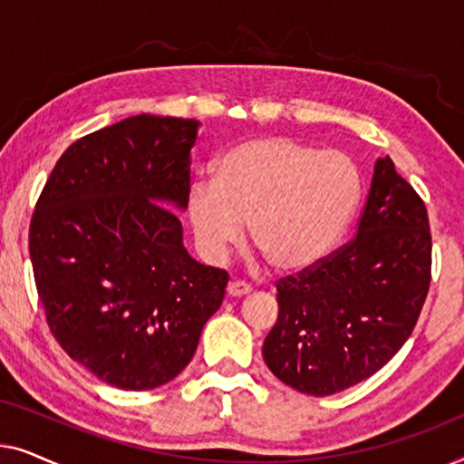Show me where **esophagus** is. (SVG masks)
I'll list each match as a JSON object with an SVG mask.
<instances>
[{
    "label": "esophagus",
    "mask_w": 464,
    "mask_h": 464,
    "mask_svg": "<svg viewBox=\"0 0 464 464\" xmlns=\"http://www.w3.org/2000/svg\"><path fill=\"white\" fill-rule=\"evenodd\" d=\"M227 294H230L232 297L246 295V294H251V285L245 281H232L230 285H227Z\"/></svg>",
    "instance_id": "obj_1"
}]
</instances>
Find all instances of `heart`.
<instances>
[{
    "mask_svg": "<svg viewBox=\"0 0 464 464\" xmlns=\"http://www.w3.org/2000/svg\"><path fill=\"white\" fill-rule=\"evenodd\" d=\"M361 194L353 158L291 137H257L215 162V179L192 181L188 218L208 259H224L245 237L270 266L297 272L327 257L351 224Z\"/></svg>",
    "mask_w": 464,
    "mask_h": 464,
    "instance_id": "obj_1",
    "label": "heart"
}]
</instances>
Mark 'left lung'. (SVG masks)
Returning a JSON list of instances; mask_svg holds the SVG:
<instances>
[{"label":"left lung","instance_id":"obj_1","mask_svg":"<svg viewBox=\"0 0 464 464\" xmlns=\"http://www.w3.org/2000/svg\"><path fill=\"white\" fill-rule=\"evenodd\" d=\"M427 207L378 158L357 237L276 281L278 319L264 361L291 389L325 397L363 382L414 332L430 285Z\"/></svg>","mask_w":464,"mask_h":464}]
</instances>
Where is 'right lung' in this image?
<instances>
[{
    "label": "right lung",
    "mask_w": 464,
    "mask_h": 464,
    "mask_svg": "<svg viewBox=\"0 0 464 464\" xmlns=\"http://www.w3.org/2000/svg\"><path fill=\"white\" fill-rule=\"evenodd\" d=\"M196 120L126 118L69 145L29 226L50 332L69 357L124 391L167 384L192 361L227 272L183 246Z\"/></svg>",
    "instance_id": "obj_1"
}]
</instances>
